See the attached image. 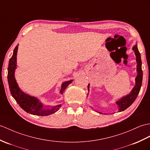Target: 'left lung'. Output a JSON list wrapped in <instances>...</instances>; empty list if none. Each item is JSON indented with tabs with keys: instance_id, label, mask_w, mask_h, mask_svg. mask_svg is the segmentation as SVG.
Returning <instances> with one entry per match:
<instances>
[{
	"instance_id": "8db88e82",
	"label": "left lung",
	"mask_w": 150,
	"mask_h": 150,
	"mask_svg": "<svg viewBox=\"0 0 150 150\" xmlns=\"http://www.w3.org/2000/svg\"><path fill=\"white\" fill-rule=\"evenodd\" d=\"M133 50L135 52V54L136 55V61H137V75L135 78V86L132 89L131 93L128 95L127 96H125L123 98H121L120 100H118L116 102V104L119 107V111L121 112L125 109H127L128 107H129L132 103H134V101L137 97L139 91L142 86V70L141 68L142 62L141 59V54L139 53L138 50V48L137 47V45H135L133 47ZM88 85V89L89 90Z\"/></svg>"
}]
</instances>
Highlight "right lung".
I'll return each mask as SVG.
<instances>
[{
	"instance_id": "1",
	"label": "right lung",
	"mask_w": 150,
	"mask_h": 150,
	"mask_svg": "<svg viewBox=\"0 0 150 150\" xmlns=\"http://www.w3.org/2000/svg\"><path fill=\"white\" fill-rule=\"evenodd\" d=\"M17 50H18V45L14 49L13 54L11 59H9L8 68V81L10 93H11L12 96L16 101L17 103L19 104L20 107L27 113L36 115V116H45L55 112L58 110L59 108L61 107V105L52 107V109H45L43 107V105L35 97L30 96L25 94L18 88V86L16 82L15 75H14L15 70L16 68ZM72 81H73L71 80V81L65 82L62 83L60 91L61 94H62L64 89Z\"/></svg>"
}]
</instances>
